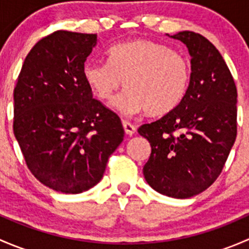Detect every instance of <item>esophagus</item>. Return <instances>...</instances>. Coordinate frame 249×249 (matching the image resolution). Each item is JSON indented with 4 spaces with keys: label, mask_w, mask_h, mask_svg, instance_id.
<instances>
[{
    "label": "esophagus",
    "mask_w": 249,
    "mask_h": 249,
    "mask_svg": "<svg viewBox=\"0 0 249 249\" xmlns=\"http://www.w3.org/2000/svg\"><path fill=\"white\" fill-rule=\"evenodd\" d=\"M123 126H124L125 134L129 135V136H132V135L136 132V127H135V125L132 124V123L127 122V120H123Z\"/></svg>",
    "instance_id": "esophagus-1"
}]
</instances>
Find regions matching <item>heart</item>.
Listing matches in <instances>:
<instances>
[{"mask_svg": "<svg viewBox=\"0 0 249 249\" xmlns=\"http://www.w3.org/2000/svg\"><path fill=\"white\" fill-rule=\"evenodd\" d=\"M83 76L102 101H109L124 82L127 89L114 101L123 114L147 110L152 115H164L172 112L187 92L189 64L165 44L134 39L110 47L108 62H87Z\"/></svg>", "mask_w": 249, "mask_h": 249, "instance_id": "b5f03b06", "label": "heart"}]
</instances>
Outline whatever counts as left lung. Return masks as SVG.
Instances as JSON below:
<instances>
[{"label": "left lung", "mask_w": 249, "mask_h": 249, "mask_svg": "<svg viewBox=\"0 0 249 249\" xmlns=\"http://www.w3.org/2000/svg\"><path fill=\"white\" fill-rule=\"evenodd\" d=\"M192 56L189 87L182 102L139 134L152 153L143 167L148 184L166 196L200 194L222 172L237 135V89L229 67L206 37L192 31L171 36Z\"/></svg>", "instance_id": "8db88e82"}]
</instances>
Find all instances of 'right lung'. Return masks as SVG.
Instances as JSON below:
<instances>
[{
	"label": "right lung",
	"mask_w": 249,
	"mask_h": 249,
	"mask_svg": "<svg viewBox=\"0 0 249 249\" xmlns=\"http://www.w3.org/2000/svg\"><path fill=\"white\" fill-rule=\"evenodd\" d=\"M96 34L55 31L39 39L14 88L13 131L32 175L55 192L79 194L101 180L124 140L120 118L92 99L83 67Z\"/></svg>",
	"instance_id": "1"
}]
</instances>
